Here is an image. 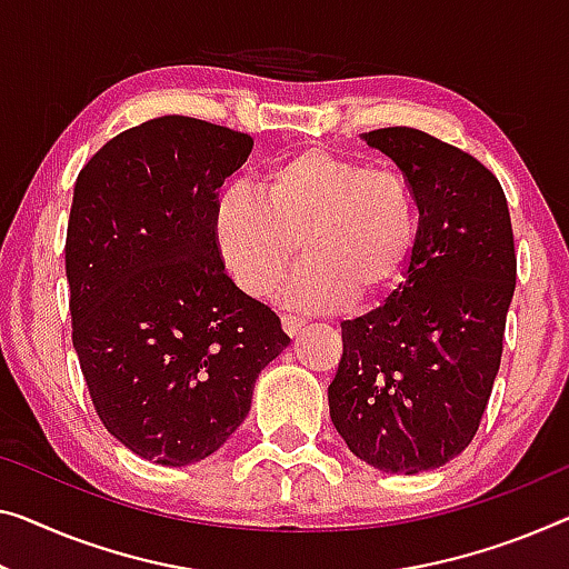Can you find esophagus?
Masks as SVG:
<instances>
[{
	"label": "esophagus",
	"instance_id": "34e87169",
	"mask_svg": "<svg viewBox=\"0 0 569 569\" xmlns=\"http://www.w3.org/2000/svg\"><path fill=\"white\" fill-rule=\"evenodd\" d=\"M281 325H283V332L293 337V335H299V332H301V327L307 325V319L296 317V313H283V317H281Z\"/></svg>",
	"mask_w": 569,
	"mask_h": 569
}]
</instances>
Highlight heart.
Returning <instances> with one entry per match:
<instances>
[{
    "mask_svg": "<svg viewBox=\"0 0 569 569\" xmlns=\"http://www.w3.org/2000/svg\"><path fill=\"white\" fill-rule=\"evenodd\" d=\"M419 230V203L401 173L327 148L273 160L260 193L232 186L214 214L219 256L234 283L258 299L273 293L301 242L307 260L283 296L313 311L391 296L409 273Z\"/></svg>",
    "mask_w": 569,
    "mask_h": 569,
    "instance_id": "obj_1",
    "label": "heart"
}]
</instances>
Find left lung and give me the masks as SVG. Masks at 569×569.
<instances>
[{
  "instance_id": "8db88e82",
  "label": "left lung",
  "mask_w": 569,
  "mask_h": 569,
  "mask_svg": "<svg viewBox=\"0 0 569 569\" xmlns=\"http://www.w3.org/2000/svg\"><path fill=\"white\" fill-rule=\"evenodd\" d=\"M362 140L409 181L421 230L406 281L342 321L329 417L355 457L417 475L460 455L480 427L516 288L513 230L501 183L468 152L413 127Z\"/></svg>"
}]
</instances>
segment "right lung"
<instances>
[{
  "label": "right lung",
  "instance_id": "add662e5",
  "mask_svg": "<svg viewBox=\"0 0 569 569\" xmlns=\"http://www.w3.org/2000/svg\"><path fill=\"white\" fill-rule=\"evenodd\" d=\"M252 138L166 114L107 142L73 186V347L109 435L158 465L199 462L248 417L288 335L224 273L217 189Z\"/></svg>",
  "mask_w": 569,
  "mask_h": 569
}]
</instances>
